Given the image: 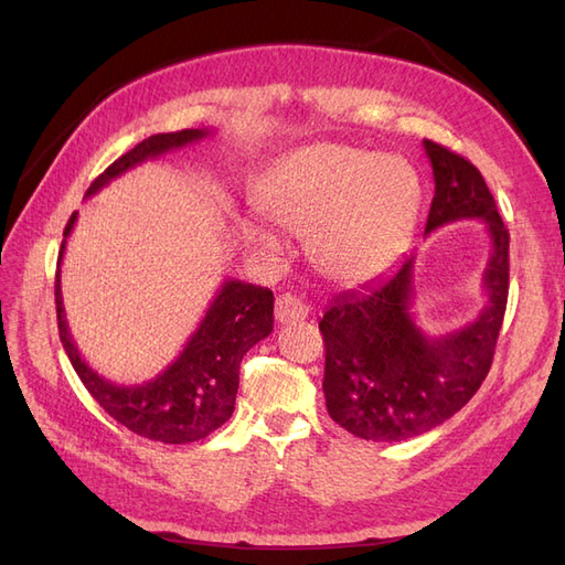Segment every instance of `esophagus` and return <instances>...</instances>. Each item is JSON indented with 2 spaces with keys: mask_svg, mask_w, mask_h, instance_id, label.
<instances>
[{
  "mask_svg": "<svg viewBox=\"0 0 565 565\" xmlns=\"http://www.w3.org/2000/svg\"><path fill=\"white\" fill-rule=\"evenodd\" d=\"M309 318V306L292 295H282L276 299V320L280 324H295Z\"/></svg>",
  "mask_w": 565,
  "mask_h": 565,
  "instance_id": "obj_1",
  "label": "esophagus"
}]
</instances>
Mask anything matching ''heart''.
<instances>
[{"instance_id": "1", "label": "heart", "mask_w": 565, "mask_h": 565, "mask_svg": "<svg viewBox=\"0 0 565 565\" xmlns=\"http://www.w3.org/2000/svg\"><path fill=\"white\" fill-rule=\"evenodd\" d=\"M259 207L282 231L309 235V256L324 278L361 285L403 252L417 218L419 181L401 158L318 143L273 169ZM245 237L264 252L280 249L278 237L254 221Z\"/></svg>"}]
</instances>
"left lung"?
Here are the masks:
<instances>
[{
	"mask_svg": "<svg viewBox=\"0 0 565 565\" xmlns=\"http://www.w3.org/2000/svg\"><path fill=\"white\" fill-rule=\"evenodd\" d=\"M436 193L424 235L459 218H481L490 237L483 270L486 306L455 332L429 337L413 316L415 254L388 276L339 295L320 320L324 339V403L358 438L393 443L431 431L481 388L509 295V233L478 169L424 139Z\"/></svg>",
	"mask_w": 565,
	"mask_h": 565,
	"instance_id": "obj_1",
	"label": "left lung"
}]
</instances>
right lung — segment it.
<instances>
[{"label":"right lung","mask_w":565,"mask_h":565,"mask_svg":"<svg viewBox=\"0 0 565 565\" xmlns=\"http://www.w3.org/2000/svg\"><path fill=\"white\" fill-rule=\"evenodd\" d=\"M212 129H183L172 134H156L134 146L122 158H117L87 191L96 195L100 188L122 177L136 164L156 160L198 143L212 136ZM77 221V212L67 221L58 252L56 270V316L63 349L71 358L82 384L106 413L129 431L158 443H193L207 438L221 424H226L235 409V393L241 384V363L245 353L273 332V292L243 280H224L198 330L185 341L172 365H167L158 377L143 384H115L89 367L77 351L63 309L61 295V262L65 243Z\"/></svg>","instance_id":"obj_1"}]
</instances>
